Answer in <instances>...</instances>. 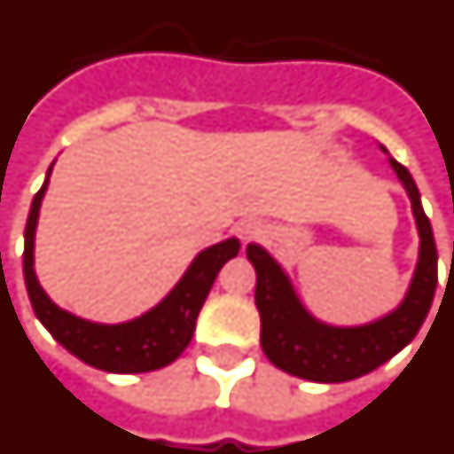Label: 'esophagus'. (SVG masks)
Returning <instances> with one entry per match:
<instances>
[{
    "instance_id": "esophagus-1",
    "label": "esophagus",
    "mask_w": 454,
    "mask_h": 454,
    "mask_svg": "<svg viewBox=\"0 0 454 454\" xmlns=\"http://www.w3.org/2000/svg\"><path fill=\"white\" fill-rule=\"evenodd\" d=\"M264 233V223L260 218H243L236 223V236L243 240V243H250L254 238H260Z\"/></svg>"
}]
</instances>
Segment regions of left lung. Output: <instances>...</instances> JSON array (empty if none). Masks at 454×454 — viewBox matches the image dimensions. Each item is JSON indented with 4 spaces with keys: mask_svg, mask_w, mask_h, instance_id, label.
<instances>
[{
    "mask_svg": "<svg viewBox=\"0 0 454 454\" xmlns=\"http://www.w3.org/2000/svg\"><path fill=\"white\" fill-rule=\"evenodd\" d=\"M380 149L387 153L385 146ZM389 166L411 200L419 231V262L402 303L387 315L356 327L320 322L298 301L281 264L262 245H247V260L257 271L254 303L262 320V351L284 372L312 382L354 380L380 368L421 330L438 286V250L414 177L395 159H389Z\"/></svg>",
    "mask_w": 454,
    "mask_h": 454,
    "instance_id": "1",
    "label": "left lung"
}]
</instances>
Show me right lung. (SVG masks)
I'll use <instances>...</instances> for the list:
<instances>
[{
	"label": "right lung",
	"mask_w": 454,
	"mask_h": 454,
	"mask_svg": "<svg viewBox=\"0 0 454 454\" xmlns=\"http://www.w3.org/2000/svg\"><path fill=\"white\" fill-rule=\"evenodd\" d=\"M55 166V163H52ZM48 177L33 197L30 204L28 221H26V245H23V277L26 288L35 317H38L45 330L59 341L62 347L82 358L83 364L93 365L98 371L107 372H149L159 371L163 365L173 364L177 356L183 354L184 347L192 341L194 327H197V315L201 305L207 301L214 278L231 257H236L240 250L238 238H228L223 243H216L201 250L187 267L183 278L177 281L173 291L146 310L139 317L117 325H100V322L83 320L72 312L62 310L59 305L52 303L38 277H35V228H38L40 204L48 190Z\"/></svg>",
	"instance_id": "right-lung-1"
}]
</instances>
